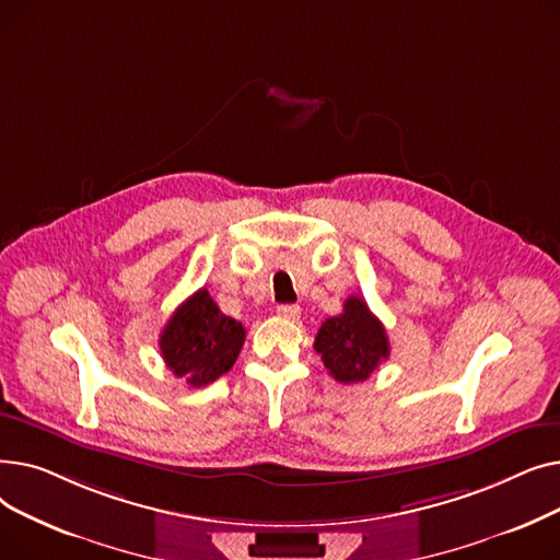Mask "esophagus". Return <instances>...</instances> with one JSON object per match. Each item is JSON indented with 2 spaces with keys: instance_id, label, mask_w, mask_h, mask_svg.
Listing matches in <instances>:
<instances>
[{
  "instance_id": "34e87169",
  "label": "esophagus",
  "mask_w": 560,
  "mask_h": 560,
  "mask_svg": "<svg viewBox=\"0 0 560 560\" xmlns=\"http://www.w3.org/2000/svg\"><path fill=\"white\" fill-rule=\"evenodd\" d=\"M277 313L281 315V317H285V319H300V315H302V308L298 306V304H281L279 308H277Z\"/></svg>"
}]
</instances>
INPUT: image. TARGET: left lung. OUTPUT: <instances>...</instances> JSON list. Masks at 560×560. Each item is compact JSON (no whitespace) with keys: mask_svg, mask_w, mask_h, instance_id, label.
Masks as SVG:
<instances>
[{"mask_svg":"<svg viewBox=\"0 0 560 560\" xmlns=\"http://www.w3.org/2000/svg\"><path fill=\"white\" fill-rule=\"evenodd\" d=\"M313 347L329 374L347 386L365 381L390 357L384 325L359 295L345 300L340 315L322 322Z\"/></svg>","mask_w":560,"mask_h":560,"instance_id":"obj_1","label":"left lung"}]
</instances>
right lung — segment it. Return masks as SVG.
Returning a JSON list of instances; mask_svg holds the SVG:
<instances>
[{"instance_id": "1", "label": "right lung", "mask_w": 560, "mask_h": 560, "mask_svg": "<svg viewBox=\"0 0 560 560\" xmlns=\"http://www.w3.org/2000/svg\"><path fill=\"white\" fill-rule=\"evenodd\" d=\"M245 345V327L224 315L201 288L172 313L159 347L165 365L188 386L201 388L229 372Z\"/></svg>"}]
</instances>
